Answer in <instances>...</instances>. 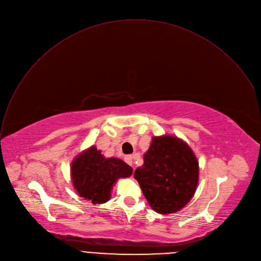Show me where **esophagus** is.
Masks as SVG:
<instances>
[{
	"label": "esophagus",
	"mask_w": 261,
	"mask_h": 261,
	"mask_svg": "<svg viewBox=\"0 0 261 261\" xmlns=\"http://www.w3.org/2000/svg\"><path fill=\"white\" fill-rule=\"evenodd\" d=\"M124 161L126 164H128L129 166L132 167H135V164H134V156L133 155H126L124 158Z\"/></svg>",
	"instance_id": "esophagus-1"
}]
</instances>
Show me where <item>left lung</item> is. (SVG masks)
<instances>
[{"label": "left lung", "instance_id": "1", "mask_svg": "<svg viewBox=\"0 0 261 261\" xmlns=\"http://www.w3.org/2000/svg\"><path fill=\"white\" fill-rule=\"evenodd\" d=\"M152 209L178 212L192 198L198 183V162L191 148L177 137H153L144 165L134 174Z\"/></svg>", "mask_w": 261, "mask_h": 261}]
</instances>
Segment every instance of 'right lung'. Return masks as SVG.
<instances>
[{"instance_id": "1", "label": "right lung", "mask_w": 261, "mask_h": 261, "mask_svg": "<svg viewBox=\"0 0 261 261\" xmlns=\"http://www.w3.org/2000/svg\"><path fill=\"white\" fill-rule=\"evenodd\" d=\"M133 169L119 159H106L91 146L73 161L71 175L78 194L92 203H103L111 197V189L119 178H127Z\"/></svg>"}]
</instances>
